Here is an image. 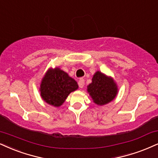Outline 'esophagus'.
<instances>
[{
  "label": "esophagus",
  "mask_w": 158,
  "mask_h": 158,
  "mask_svg": "<svg viewBox=\"0 0 158 158\" xmlns=\"http://www.w3.org/2000/svg\"><path fill=\"white\" fill-rule=\"evenodd\" d=\"M84 84H85V81H84V80L83 79H80L79 80V81H78V85H79V87L80 88H81L82 89L83 86H84Z\"/></svg>",
  "instance_id": "34e87169"
}]
</instances>
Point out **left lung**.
<instances>
[{
    "mask_svg": "<svg viewBox=\"0 0 158 158\" xmlns=\"http://www.w3.org/2000/svg\"><path fill=\"white\" fill-rule=\"evenodd\" d=\"M118 86L111 76L97 71L93 75L91 83L87 85V92L93 102L98 106H104L116 98Z\"/></svg>",
    "mask_w": 158,
    "mask_h": 158,
    "instance_id": "8db88e82",
    "label": "left lung"
}]
</instances>
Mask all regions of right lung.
<instances>
[{"mask_svg": "<svg viewBox=\"0 0 158 158\" xmlns=\"http://www.w3.org/2000/svg\"><path fill=\"white\" fill-rule=\"evenodd\" d=\"M78 85L66 72L56 67L49 68L40 83V95L44 102L54 107H60Z\"/></svg>", "mask_w": 158, "mask_h": 158, "instance_id": "1", "label": "right lung"}]
</instances>
